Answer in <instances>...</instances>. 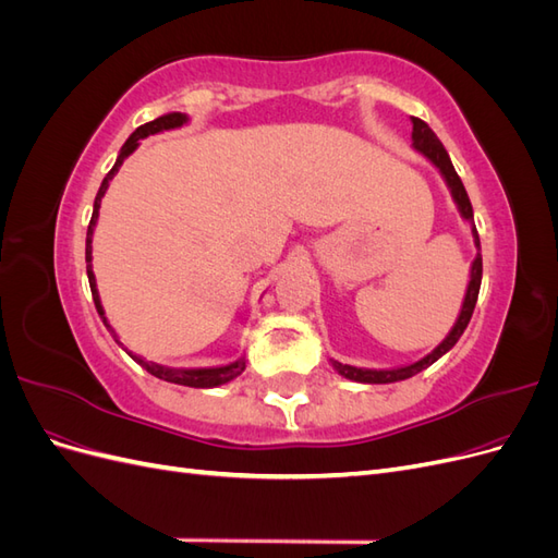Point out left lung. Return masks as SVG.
<instances>
[{"instance_id": "8db88e82", "label": "left lung", "mask_w": 558, "mask_h": 558, "mask_svg": "<svg viewBox=\"0 0 558 558\" xmlns=\"http://www.w3.org/2000/svg\"><path fill=\"white\" fill-rule=\"evenodd\" d=\"M412 148L416 150L418 156H424L445 179L447 189L453 197L456 209H459L461 218L470 226L472 242H475L477 253H475V260H472V265H470V281H468V289H465V295H463L461 312H459V316H456V324L451 326V330L447 332L445 340L437 344L430 353H426L424 359H418V361L408 363V365H400V367H381V369L356 367V365H347V363L330 359V365L335 367V373L342 375L344 379H351V381L393 384V381H402V379H410V377L418 375L421 369H426L435 361H440L445 353L461 340V335L468 328L470 316H472V312H475V305H477V295H480V286H482V246H480V234H477V228H475V216H472V205H470V197L465 193V185L459 179V174H456L447 148L442 146L440 140H437V134L424 121H421V118H414V116H412Z\"/></svg>"}]
</instances>
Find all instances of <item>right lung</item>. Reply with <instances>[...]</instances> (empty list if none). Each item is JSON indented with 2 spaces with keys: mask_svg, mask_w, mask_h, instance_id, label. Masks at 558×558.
I'll use <instances>...</instances> for the list:
<instances>
[{
  "mask_svg": "<svg viewBox=\"0 0 558 558\" xmlns=\"http://www.w3.org/2000/svg\"><path fill=\"white\" fill-rule=\"evenodd\" d=\"M191 118L189 113H181V111H172V113H165L160 118H156V121L150 123H144L140 125L137 130H134L128 142L123 144L121 154H118L111 172L105 177L102 185H99V191L95 195V205H93V218H90V226H88V234H86V269H88V281H90V291H93V300H95V307H97V314L99 318L105 320L107 330L111 332V337L116 342H121V337H118V332L113 330V326L109 324V318L105 314V307H102V300H99V291H97V281H95V272H93V234H95V226H97V218H99V207H102V197L109 189L111 179L118 174V170H121V165L125 162V158H130L134 150L140 148L142 140L150 137V134H158V132H165V130H177V128H183L185 123H189ZM132 361H137L146 373H150L154 377L162 379V381H172V384H181V386H191V388H216V386H223L232 379H238L244 367H246V359H238L232 363H226V365H214V367H170V365H160V363H154V361H146L142 356H137V353L128 351Z\"/></svg>",
  "mask_w": 558,
  "mask_h": 558,
  "instance_id": "add662e5",
  "label": "right lung"
}]
</instances>
